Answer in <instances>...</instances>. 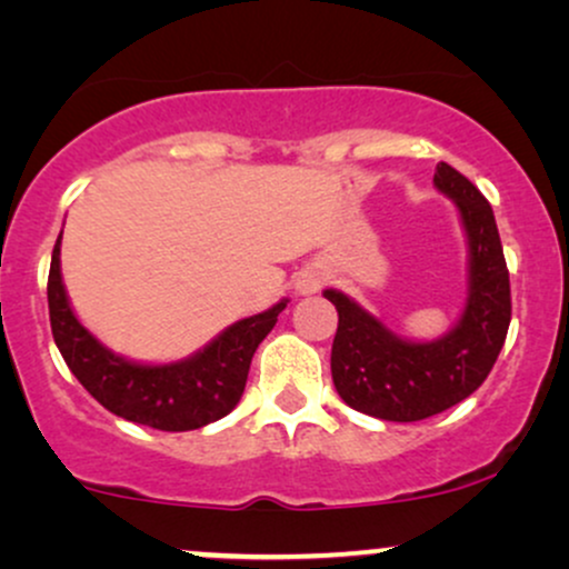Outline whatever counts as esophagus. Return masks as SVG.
<instances>
[{
  "label": "esophagus",
  "instance_id": "34e87169",
  "mask_svg": "<svg viewBox=\"0 0 569 569\" xmlns=\"http://www.w3.org/2000/svg\"><path fill=\"white\" fill-rule=\"evenodd\" d=\"M319 284H322V277L317 271H300L296 279L298 292H317Z\"/></svg>",
  "mask_w": 569,
  "mask_h": 569
}]
</instances>
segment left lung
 I'll use <instances>...</instances> for the list:
<instances>
[{"mask_svg": "<svg viewBox=\"0 0 569 569\" xmlns=\"http://www.w3.org/2000/svg\"><path fill=\"white\" fill-rule=\"evenodd\" d=\"M433 183L458 204L469 237V300L445 338L410 343L343 292L325 290L338 309L330 367L340 399L397 423L431 418L471 397L490 376L511 322L509 269L490 202L447 162L437 164Z\"/></svg>", "mask_w": 569, "mask_h": 569, "instance_id": "left-lung-1", "label": "left lung"}]
</instances>
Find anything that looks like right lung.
Segmentation results:
<instances>
[{
  "instance_id": "obj_1",
  "label": "right lung",
  "mask_w": 569,
  "mask_h": 569,
  "mask_svg": "<svg viewBox=\"0 0 569 569\" xmlns=\"http://www.w3.org/2000/svg\"><path fill=\"white\" fill-rule=\"evenodd\" d=\"M50 327L60 357L113 416L159 431L202 429L242 399L252 353L277 325L287 300L220 332L210 346L176 365H136L98 343L73 317L60 279V237L47 277Z\"/></svg>"
}]
</instances>
